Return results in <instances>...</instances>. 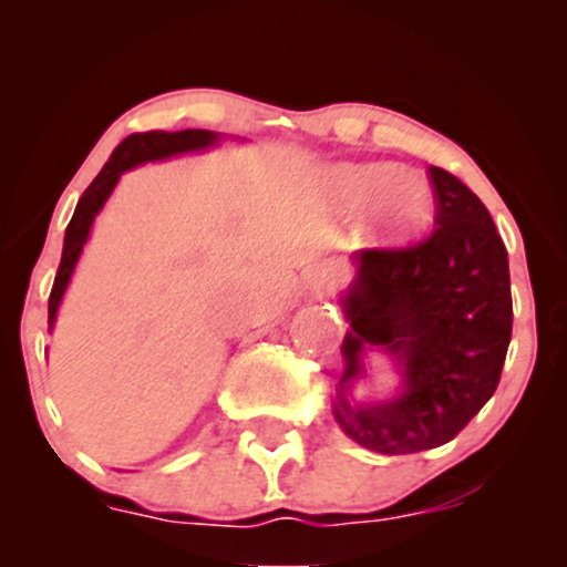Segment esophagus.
I'll return each instance as SVG.
<instances>
[{"label": "esophagus", "mask_w": 567, "mask_h": 567, "mask_svg": "<svg viewBox=\"0 0 567 567\" xmlns=\"http://www.w3.org/2000/svg\"><path fill=\"white\" fill-rule=\"evenodd\" d=\"M315 290L317 292H328L330 290V282H328V279H324V275H320V277L315 279Z\"/></svg>", "instance_id": "1"}]
</instances>
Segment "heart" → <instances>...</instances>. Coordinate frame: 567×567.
Masks as SVG:
<instances>
[{
  "label": "heart",
  "mask_w": 567,
  "mask_h": 567,
  "mask_svg": "<svg viewBox=\"0 0 567 567\" xmlns=\"http://www.w3.org/2000/svg\"><path fill=\"white\" fill-rule=\"evenodd\" d=\"M336 197L349 210L375 202V220L392 239H413L432 224L434 194L415 175H400L389 165L343 167L333 178Z\"/></svg>",
  "instance_id": "heart-1"
}]
</instances>
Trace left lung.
Returning <instances> with one entry per match:
<instances>
[{
  "label": "left lung",
  "instance_id": "1",
  "mask_svg": "<svg viewBox=\"0 0 567 567\" xmlns=\"http://www.w3.org/2000/svg\"><path fill=\"white\" fill-rule=\"evenodd\" d=\"M434 229L402 247L357 252L360 277L343 298L351 333L336 419L375 453L405 455L445 445L496 392L512 341L509 258L491 213L470 186L429 167ZM370 342L406 368V392L383 406H351L346 383Z\"/></svg>",
  "mask_w": 567,
  "mask_h": 567
}]
</instances>
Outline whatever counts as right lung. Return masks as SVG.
Returning a JSON list of instances; mask_svg holds the SVG:
<instances>
[{
    "label": "right lung",
    "instance_id": "right-lung-1",
    "mask_svg": "<svg viewBox=\"0 0 567 567\" xmlns=\"http://www.w3.org/2000/svg\"><path fill=\"white\" fill-rule=\"evenodd\" d=\"M218 135L210 130H178V133H165V130H148V133H133L127 135L120 146L114 148V154L109 157L103 171L95 175V181L84 188V194L76 202V210L71 216L66 226V239H63V256L61 266H58V275L50 290V303H48V324H53L58 303H61L63 290H66L71 271H74L76 258H80L84 239H87L90 226H93L95 213L101 210L103 202L109 199L112 188L120 181V175L130 171V167L141 165L148 159H162L171 157V154L181 152H197V148L210 146L216 143Z\"/></svg>",
    "mask_w": 567,
    "mask_h": 567
}]
</instances>
